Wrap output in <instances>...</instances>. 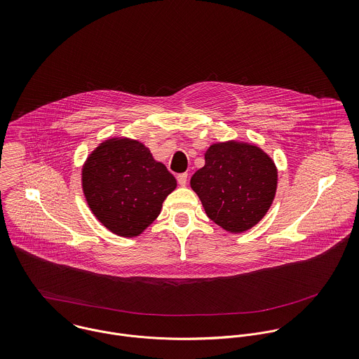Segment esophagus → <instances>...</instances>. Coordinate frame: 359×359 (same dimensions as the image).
Here are the masks:
<instances>
[{
	"label": "esophagus",
	"mask_w": 359,
	"mask_h": 359,
	"mask_svg": "<svg viewBox=\"0 0 359 359\" xmlns=\"http://www.w3.org/2000/svg\"><path fill=\"white\" fill-rule=\"evenodd\" d=\"M187 173H180V175H177V183L182 186V187H184L186 184H187Z\"/></svg>",
	"instance_id": "34e87169"
}]
</instances>
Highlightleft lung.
<instances>
[{"instance_id":"1","label":"left lung","mask_w":359,"mask_h":359,"mask_svg":"<svg viewBox=\"0 0 359 359\" xmlns=\"http://www.w3.org/2000/svg\"><path fill=\"white\" fill-rule=\"evenodd\" d=\"M190 184L211 220L230 233H243L271 208L278 169L257 145L216 143L207 149L205 165L193 175Z\"/></svg>"}]
</instances>
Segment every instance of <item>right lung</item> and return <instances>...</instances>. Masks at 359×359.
Masks as SVG:
<instances>
[{
  "instance_id": "1",
  "label": "right lung",
  "mask_w": 359,
  "mask_h": 359,
  "mask_svg": "<svg viewBox=\"0 0 359 359\" xmlns=\"http://www.w3.org/2000/svg\"><path fill=\"white\" fill-rule=\"evenodd\" d=\"M176 184L166 166L132 139L105 140L88 155L81 170L91 212L122 237L142 234L161 214L162 203Z\"/></svg>"
}]
</instances>
